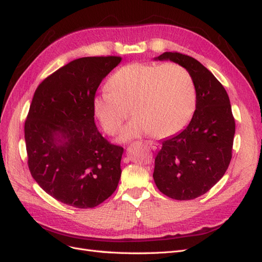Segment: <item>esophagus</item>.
<instances>
[{
	"mask_svg": "<svg viewBox=\"0 0 262 262\" xmlns=\"http://www.w3.org/2000/svg\"><path fill=\"white\" fill-rule=\"evenodd\" d=\"M146 144H147L149 147L153 149V150H155V149H157V147H159V144L157 143H155V142H151V141H148V142H146Z\"/></svg>",
	"mask_w": 262,
	"mask_h": 262,
	"instance_id": "esophagus-1",
	"label": "esophagus"
}]
</instances>
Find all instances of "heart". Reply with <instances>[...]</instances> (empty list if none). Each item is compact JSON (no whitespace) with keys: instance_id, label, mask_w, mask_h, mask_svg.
Listing matches in <instances>:
<instances>
[{"instance_id":"heart-1","label":"heart","mask_w":262,"mask_h":262,"mask_svg":"<svg viewBox=\"0 0 262 262\" xmlns=\"http://www.w3.org/2000/svg\"><path fill=\"white\" fill-rule=\"evenodd\" d=\"M107 88L91 101L102 129L111 135L117 133L129 107L135 116L120 132V142L148 133L157 137L174 135L188 124L195 111L193 78L176 63L124 66L108 79Z\"/></svg>"}]
</instances>
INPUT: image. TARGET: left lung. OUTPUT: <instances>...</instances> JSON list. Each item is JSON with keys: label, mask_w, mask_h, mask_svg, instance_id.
<instances>
[{"label": "left lung", "mask_w": 262, "mask_h": 262, "mask_svg": "<svg viewBox=\"0 0 262 262\" xmlns=\"http://www.w3.org/2000/svg\"><path fill=\"white\" fill-rule=\"evenodd\" d=\"M154 60H169L190 72L196 105L185 128L162 141L153 178L157 188L168 198L196 199L222 179L232 157L235 123L229 96L213 74L192 57L164 52Z\"/></svg>", "instance_id": "obj_1"}]
</instances>
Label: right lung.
Returning a JSON list of instances; mask_svg holds the SVG:
<instances>
[{
  "label": "right lung",
  "mask_w": 262,
  "mask_h": 262,
  "mask_svg": "<svg viewBox=\"0 0 262 262\" xmlns=\"http://www.w3.org/2000/svg\"><path fill=\"white\" fill-rule=\"evenodd\" d=\"M120 57L76 59L36 88L24 124L28 165L40 187L78 209L99 205L116 191L124 148L95 125L91 101Z\"/></svg>",
  "instance_id": "obj_1"
}]
</instances>
